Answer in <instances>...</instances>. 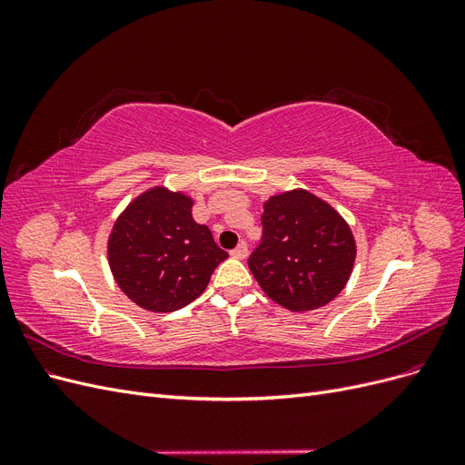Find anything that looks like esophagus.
Instances as JSON below:
<instances>
[{
    "label": "esophagus",
    "instance_id": "obj_1",
    "mask_svg": "<svg viewBox=\"0 0 465 465\" xmlns=\"http://www.w3.org/2000/svg\"><path fill=\"white\" fill-rule=\"evenodd\" d=\"M231 256L236 260H244L248 256V244L246 242H238V246L231 252Z\"/></svg>",
    "mask_w": 465,
    "mask_h": 465
}]
</instances>
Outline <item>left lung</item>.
I'll return each mask as SVG.
<instances>
[{
	"label": "left lung",
	"mask_w": 465,
	"mask_h": 465,
	"mask_svg": "<svg viewBox=\"0 0 465 465\" xmlns=\"http://www.w3.org/2000/svg\"><path fill=\"white\" fill-rule=\"evenodd\" d=\"M262 242L248 267L263 292L287 311H316L343 291L357 246L345 219L306 190L263 203Z\"/></svg>",
	"instance_id": "obj_1"
}]
</instances>
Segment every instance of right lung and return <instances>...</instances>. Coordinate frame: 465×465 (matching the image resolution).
I'll return each mask as SVG.
<instances>
[{
    "instance_id": "1",
    "label": "right lung",
    "mask_w": 465,
    "mask_h": 465,
    "mask_svg": "<svg viewBox=\"0 0 465 465\" xmlns=\"http://www.w3.org/2000/svg\"><path fill=\"white\" fill-rule=\"evenodd\" d=\"M192 198L151 188L124 209L108 238V263L118 287L151 312H174L205 291L227 260L213 234L192 217Z\"/></svg>"
}]
</instances>
